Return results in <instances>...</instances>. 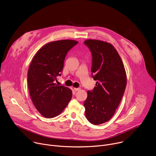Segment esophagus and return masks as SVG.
Instances as JSON below:
<instances>
[{
    "mask_svg": "<svg viewBox=\"0 0 156 156\" xmlns=\"http://www.w3.org/2000/svg\"><path fill=\"white\" fill-rule=\"evenodd\" d=\"M81 90L80 88H76V87H74V91H80Z\"/></svg>",
    "mask_w": 156,
    "mask_h": 156,
    "instance_id": "esophagus-1",
    "label": "esophagus"
}]
</instances>
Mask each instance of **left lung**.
I'll list each match as a JSON object with an SVG mask.
<instances>
[{
    "label": "left lung",
    "mask_w": 156,
    "mask_h": 156,
    "mask_svg": "<svg viewBox=\"0 0 156 156\" xmlns=\"http://www.w3.org/2000/svg\"><path fill=\"white\" fill-rule=\"evenodd\" d=\"M84 43L92 53L91 72L97 81L94 90L87 91L85 116L91 123L99 125L115 114L125 90L126 74L122 60L112 44L91 39Z\"/></svg>",
    "instance_id": "8db88e82"
}]
</instances>
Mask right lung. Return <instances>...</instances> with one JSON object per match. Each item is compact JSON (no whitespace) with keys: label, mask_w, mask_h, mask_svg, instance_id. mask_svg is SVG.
Returning <instances> with one entry per match:
<instances>
[{"label":"right lung","mask_w":156,"mask_h":156,"mask_svg":"<svg viewBox=\"0 0 156 156\" xmlns=\"http://www.w3.org/2000/svg\"><path fill=\"white\" fill-rule=\"evenodd\" d=\"M78 41L63 39L50 42L34 55L28 71V86L32 102L43 117L60 115L72 98L68 87L55 82L61 75L66 54Z\"/></svg>","instance_id":"right-lung-1"}]
</instances>
